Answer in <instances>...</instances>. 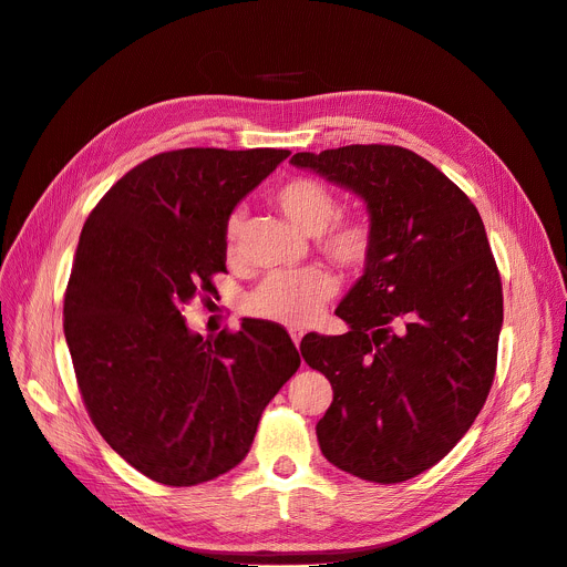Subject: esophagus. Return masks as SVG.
Masks as SVG:
<instances>
[{
	"label": "esophagus",
	"instance_id": "34e87169",
	"mask_svg": "<svg viewBox=\"0 0 567 567\" xmlns=\"http://www.w3.org/2000/svg\"><path fill=\"white\" fill-rule=\"evenodd\" d=\"M289 336H291V340H293L296 347L301 344V340H303V331H301V329H289Z\"/></svg>",
	"mask_w": 567,
	"mask_h": 567
}]
</instances>
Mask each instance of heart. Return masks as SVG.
I'll return each instance as SVG.
<instances>
[{"label":"heart","instance_id":"1","mask_svg":"<svg viewBox=\"0 0 567 567\" xmlns=\"http://www.w3.org/2000/svg\"><path fill=\"white\" fill-rule=\"evenodd\" d=\"M278 212L303 234H317V250L342 274H361L377 252V227L365 214H340L336 193L312 176H293L271 195ZM244 218L231 214L223 227L227 259L241 252ZM338 285L321 266L276 271L248 296L246 308L259 319L306 326L333 299Z\"/></svg>","mask_w":567,"mask_h":567}]
</instances>
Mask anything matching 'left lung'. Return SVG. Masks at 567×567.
<instances>
[{
	"label": "left lung",
	"instance_id": "left-lung-1",
	"mask_svg": "<svg viewBox=\"0 0 567 567\" xmlns=\"http://www.w3.org/2000/svg\"><path fill=\"white\" fill-rule=\"evenodd\" d=\"M291 163L359 193L379 236L336 310L349 333L301 340L333 385L319 449L355 478L404 483L455 449L492 389L503 289L483 218L404 146L349 144Z\"/></svg>",
	"mask_w": 567,
	"mask_h": 567
}]
</instances>
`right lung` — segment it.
<instances>
[{
  "label": "right lung",
  "instance_id": "1",
  "mask_svg": "<svg viewBox=\"0 0 567 567\" xmlns=\"http://www.w3.org/2000/svg\"><path fill=\"white\" fill-rule=\"evenodd\" d=\"M291 152L176 148L126 172L89 214L64 336L89 419L146 478L193 487L241 462L264 406L299 370L285 326L202 338L184 306L225 274L231 208Z\"/></svg>",
  "mask_w": 567,
  "mask_h": 567
}]
</instances>
